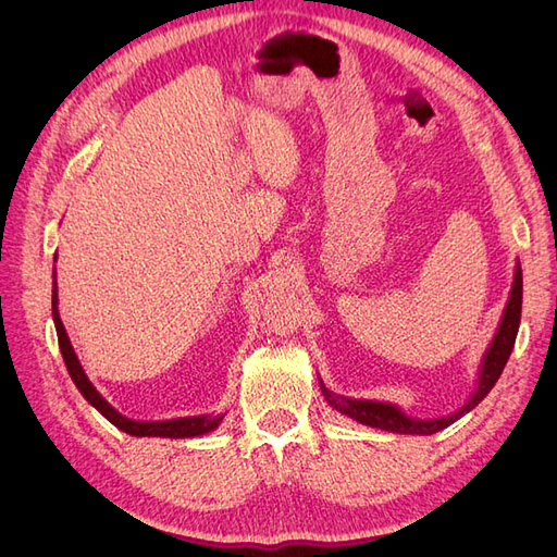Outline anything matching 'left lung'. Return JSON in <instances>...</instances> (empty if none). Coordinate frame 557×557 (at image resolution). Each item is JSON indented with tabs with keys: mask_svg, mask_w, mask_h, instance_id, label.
Here are the masks:
<instances>
[{
	"mask_svg": "<svg viewBox=\"0 0 557 557\" xmlns=\"http://www.w3.org/2000/svg\"><path fill=\"white\" fill-rule=\"evenodd\" d=\"M520 309H522V269H520V262H516V272H513V283H511L507 307H504V313H502V320H499L493 342L487 344V350L483 352L474 393L469 395V399L462 404L458 411H453L448 416L413 418V416L404 413L399 407H395V404H391V401L352 399V397L336 395V393L327 391L325 383L318 379L320 391H323V397L332 409H336V411L352 418V420H358V423H362V425L379 428V430H385V432L420 434V436L442 432L448 425H453L455 420H460L465 413H469L471 409L479 407V401L495 387L499 374L504 372V364L509 362V356H511L513 344H516V334H518V325H520Z\"/></svg>",
	"mask_w": 557,
	"mask_h": 557,
	"instance_id": "1",
	"label": "left lung"
}]
</instances>
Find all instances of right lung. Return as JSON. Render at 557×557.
<instances>
[{"label":"right lung","mask_w":557,"mask_h":557,"mask_svg":"<svg viewBox=\"0 0 557 557\" xmlns=\"http://www.w3.org/2000/svg\"><path fill=\"white\" fill-rule=\"evenodd\" d=\"M58 260V252H55ZM53 320H55V332H58V344L62 350V360L66 364V372H70L72 381L76 383L78 393L86 397L88 404L102 413L109 423H113L117 430H123L132 436H164V440H190V436H201L213 432L218 425L223 423L225 413H205V416H188V418H172V420H132L123 416L121 411H115L111 404L99 395L97 387L90 383L86 369L81 367V360L76 356V350L70 342V334H66L60 309H58V276L53 269Z\"/></svg>","instance_id":"1"}]
</instances>
